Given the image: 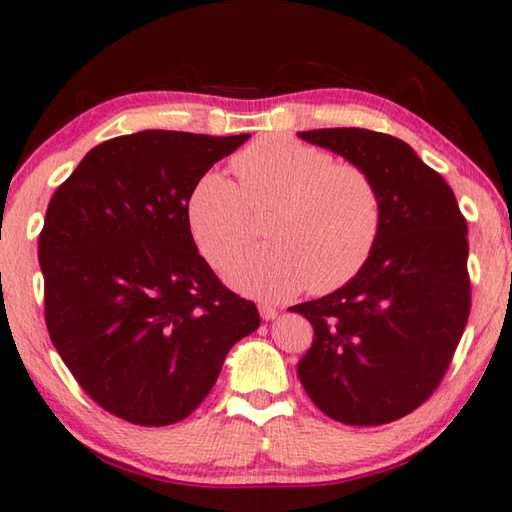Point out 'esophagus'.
I'll use <instances>...</instances> for the list:
<instances>
[{
  "mask_svg": "<svg viewBox=\"0 0 512 512\" xmlns=\"http://www.w3.org/2000/svg\"><path fill=\"white\" fill-rule=\"evenodd\" d=\"M259 315L268 322V320H275L277 318V309L271 304H259Z\"/></svg>",
  "mask_w": 512,
  "mask_h": 512,
  "instance_id": "1",
  "label": "esophagus"
}]
</instances>
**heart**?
<instances>
[{"label": "heart", "instance_id": "heart-1", "mask_svg": "<svg viewBox=\"0 0 512 512\" xmlns=\"http://www.w3.org/2000/svg\"><path fill=\"white\" fill-rule=\"evenodd\" d=\"M239 183L219 172L201 176L188 203L192 237L212 266L246 244L253 212L266 221L268 244L226 264V282L239 293L282 302L309 286L331 293L360 273L383 226V199L358 165L293 138L268 136L232 159Z\"/></svg>", "mask_w": 512, "mask_h": 512}]
</instances>
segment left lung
<instances>
[{
    "label": "left lung",
    "instance_id": "1",
    "mask_svg": "<svg viewBox=\"0 0 512 512\" xmlns=\"http://www.w3.org/2000/svg\"><path fill=\"white\" fill-rule=\"evenodd\" d=\"M297 136L362 167L383 199V226L360 273L291 306L313 324L297 376L333 421L392 423L432 396L466 329V219L443 176L401 138L358 127Z\"/></svg>",
    "mask_w": 512,
    "mask_h": 512
}]
</instances>
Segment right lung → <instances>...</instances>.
I'll list each match as a JSON object with an SVG mask.
<instances>
[{
    "label": "right lung",
    "mask_w": 512,
    "mask_h": 512,
    "mask_svg": "<svg viewBox=\"0 0 512 512\" xmlns=\"http://www.w3.org/2000/svg\"><path fill=\"white\" fill-rule=\"evenodd\" d=\"M250 134L147 132L96 145L49 201L40 232L44 318L80 387L123 421H183L255 302L219 282L194 244V185Z\"/></svg>",
    "instance_id": "obj_1"
}]
</instances>
